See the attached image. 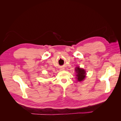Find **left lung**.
Masks as SVG:
<instances>
[{"label": "left lung", "instance_id": "left-lung-1", "mask_svg": "<svg viewBox=\"0 0 121 121\" xmlns=\"http://www.w3.org/2000/svg\"><path fill=\"white\" fill-rule=\"evenodd\" d=\"M75 71L76 72V78L77 79V81L79 82H81L84 80L86 77V71L85 69L80 68L79 67H76L75 69Z\"/></svg>", "mask_w": 121, "mask_h": 121}]
</instances>
